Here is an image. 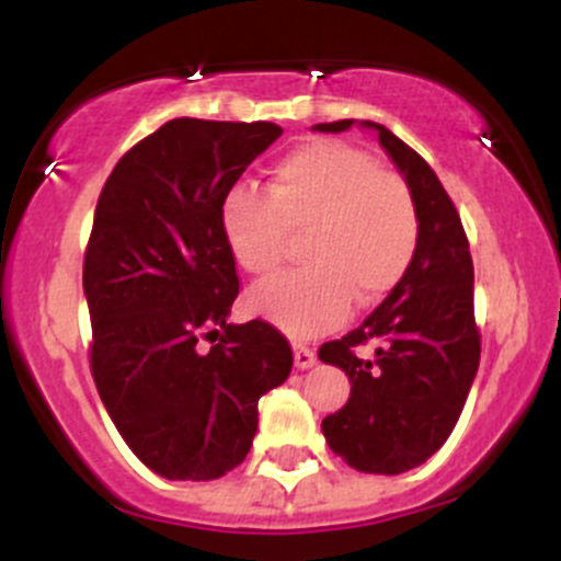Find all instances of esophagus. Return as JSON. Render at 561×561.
I'll return each instance as SVG.
<instances>
[{
    "label": "esophagus",
    "instance_id": "obj_1",
    "mask_svg": "<svg viewBox=\"0 0 561 561\" xmlns=\"http://www.w3.org/2000/svg\"><path fill=\"white\" fill-rule=\"evenodd\" d=\"M293 353H296L298 369H309V366H314L317 355H314V350L307 347V344H293Z\"/></svg>",
    "mask_w": 561,
    "mask_h": 561
}]
</instances>
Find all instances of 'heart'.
Wrapping results in <instances>:
<instances>
[{
	"mask_svg": "<svg viewBox=\"0 0 561 561\" xmlns=\"http://www.w3.org/2000/svg\"><path fill=\"white\" fill-rule=\"evenodd\" d=\"M236 263L271 276L290 233L307 230L301 271L249 293V309L293 336L339 325L353 307H375L410 274L421 241L415 195L399 173L339 140H309L271 171L268 192L230 186L219 208Z\"/></svg>",
	"mask_w": 561,
	"mask_h": 561,
	"instance_id": "heart-1",
	"label": "heart"
}]
</instances>
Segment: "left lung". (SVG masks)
<instances>
[{
  "label": "left lung",
  "mask_w": 561,
  "mask_h": 561,
  "mask_svg": "<svg viewBox=\"0 0 561 561\" xmlns=\"http://www.w3.org/2000/svg\"><path fill=\"white\" fill-rule=\"evenodd\" d=\"M350 124L342 118L314 129L342 133ZM364 124L415 195L421 241L410 274L364 325L320 347V360L353 382L347 404L322 421V434L350 467L399 474L443 448L472 388L480 364L474 268L461 217L437 173L382 124ZM366 343L376 344L371 359L357 355Z\"/></svg>",
  "instance_id": "obj_1"
}]
</instances>
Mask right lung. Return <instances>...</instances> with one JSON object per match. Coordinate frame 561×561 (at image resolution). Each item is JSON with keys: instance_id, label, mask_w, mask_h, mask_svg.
<instances>
[{"instance_id": "right-lung-1", "label": "right lung", "mask_w": 561, "mask_h": 561, "mask_svg": "<svg viewBox=\"0 0 561 561\" xmlns=\"http://www.w3.org/2000/svg\"><path fill=\"white\" fill-rule=\"evenodd\" d=\"M282 135L271 122L173 118L107 175L83 254L94 386L135 456L168 480L244 461L257 399L293 369L285 333L228 322L239 298L219 208Z\"/></svg>"}]
</instances>
